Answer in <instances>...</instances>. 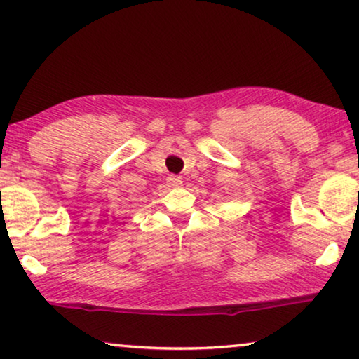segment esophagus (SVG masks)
<instances>
[{
    "label": "esophagus",
    "instance_id": "1",
    "mask_svg": "<svg viewBox=\"0 0 359 359\" xmlns=\"http://www.w3.org/2000/svg\"><path fill=\"white\" fill-rule=\"evenodd\" d=\"M168 184H169V187H180L182 185V177H180V175H169Z\"/></svg>",
    "mask_w": 359,
    "mask_h": 359
}]
</instances>
